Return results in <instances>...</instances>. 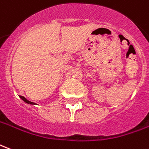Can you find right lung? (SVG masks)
Segmentation results:
<instances>
[{
	"mask_svg": "<svg viewBox=\"0 0 149 149\" xmlns=\"http://www.w3.org/2000/svg\"><path fill=\"white\" fill-rule=\"evenodd\" d=\"M20 98H21V99H22V100H23L24 102H26V103H28V104H31V105H34V104H36V103H33V102H30V101H29L28 100H26V98H25L24 96H20Z\"/></svg>",
	"mask_w": 149,
	"mask_h": 149,
	"instance_id": "add662e5",
	"label": "right lung"
}]
</instances>
